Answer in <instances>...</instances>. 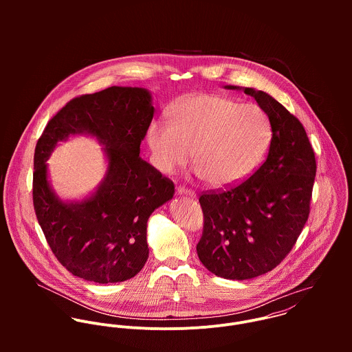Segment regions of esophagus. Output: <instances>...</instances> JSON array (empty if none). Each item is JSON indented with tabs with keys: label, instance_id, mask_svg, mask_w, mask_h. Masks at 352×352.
I'll return each instance as SVG.
<instances>
[{
	"label": "esophagus",
	"instance_id": "34e87169",
	"mask_svg": "<svg viewBox=\"0 0 352 352\" xmlns=\"http://www.w3.org/2000/svg\"><path fill=\"white\" fill-rule=\"evenodd\" d=\"M177 194L179 195H187V197H191V198H195L197 197V194L192 191V190H188V188H186V187H177Z\"/></svg>",
	"mask_w": 352,
	"mask_h": 352
}]
</instances>
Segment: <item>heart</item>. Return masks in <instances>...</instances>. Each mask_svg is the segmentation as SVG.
<instances>
[{
	"label": "heart",
	"mask_w": 352,
	"mask_h": 352,
	"mask_svg": "<svg viewBox=\"0 0 352 352\" xmlns=\"http://www.w3.org/2000/svg\"><path fill=\"white\" fill-rule=\"evenodd\" d=\"M272 137L268 115L256 104H239L218 95H197L170 109V122L148 127L151 161L173 173L194 153L198 175L217 188L244 180L261 160Z\"/></svg>",
	"instance_id": "obj_1"
}]
</instances>
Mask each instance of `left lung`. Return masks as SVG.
Here are the masks:
<instances>
[{
	"mask_svg": "<svg viewBox=\"0 0 352 352\" xmlns=\"http://www.w3.org/2000/svg\"><path fill=\"white\" fill-rule=\"evenodd\" d=\"M226 89H240L226 85ZM268 115V155L244 182L201 194L203 265L225 279H252L293 250L310 212L316 157L301 122L263 91L243 88Z\"/></svg>",
	"mask_w": 352,
	"mask_h": 352,
	"instance_id": "obj_1",
	"label": "left lung"
}]
</instances>
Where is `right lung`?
<instances>
[{"label":"right lung","instance_id":"1","mask_svg":"<svg viewBox=\"0 0 352 352\" xmlns=\"http://www.w3.org/2000/svg\"><path fill=\"white\" fill-rule=\"evenodd\" d=\"M153 113L146 89L111 87L69 101L38 140L35 214L51 251L74 276L102 285L123 282L148 260V219L175 194L173 182L140 157ZM74 133L96 136L106 146L109 168L91 199L65 204L50 188L45 161L59 140Z\"/></svg>","mask_w":352,"mask_h":352}]
</instances>
